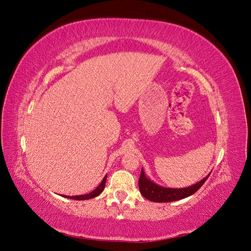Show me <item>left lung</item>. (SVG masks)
Instances as JSON below:
<instances>
[{
	"instance_id": "8db88e82",
	"label": "left lung",
	"mask_w": 251,
	"mask_h": 251,
	"mask_svg": "<svg viewBox=\"0 0 251 251\" xmlns=\"http://www.w3.org/2000/svg\"><path fill=\"white\" fill-rule=\"evenodd\" d=\"M210 173L206 177L197 182L196 184L183 187V188H171V187H164L155 183L150 178L147 177L146 173L143 169L141 170L140 177L138 180L139 189L141 195L144 198L151 201V202H173L187 198V197L194 195L198 189L204 184V182L207 180Z\"/></svg>"
}]
</instances>
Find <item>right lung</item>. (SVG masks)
I'll list each match as a JSON object with an SVG mask.
<instances>
[{
    "instance_id": "add662e5",
    "label": "right lung",
    "mask_w": 251,
    "mask_h": 251,
    "mask_svg": "<svg viewBox=\"0 0 251 251\" xmlns=\"http://www.w3.org/2000/svg\"><path fill=\"white\" fill-rule=\"evenodd\" d=\"M105 181H107V175H105L102 181L100 182V184L98 185L93 192H91L87 195H79V196H64L63 195V197H65V198H68V199H72V200H89V199L95 198V197H97L98 195H100L102 193V191L104 189Z\"/></svg>"
}]
</instances>
